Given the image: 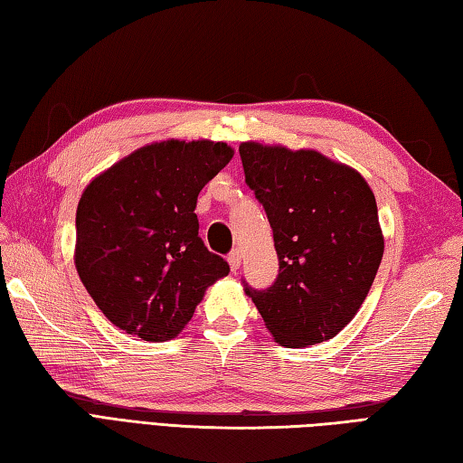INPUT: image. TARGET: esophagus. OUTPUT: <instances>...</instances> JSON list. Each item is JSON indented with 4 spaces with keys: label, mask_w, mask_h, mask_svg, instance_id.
<instances>
[{
    "label": "esophagus",
    "mask_w": 463,
    "mask_h": 463,
    "mask_svg": "<svg viewBox=\"0 0 463 463\" xmlns=\"http://www.w3.org/2000/svg\"><path fill=\"white\" fill-rule=\"evenodd\" d=\"M229 264H231V270L237 272L241 269V250L234 249L231 254H229Z\"/></svg>",
    "instance_id": "1"
}]
</instances>
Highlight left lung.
Listing matches in <instances>:
<instances>
[{"label": "left lung", "instance_id": "left-lung-1", "mask_svg": "<svg viewBox=\"0 0 463 463\" xmlns=\"http://www.w3.org/2000/svg\"><path fill=\"white\" fill-rule=\"evenodd\" d=\"M244 181L262 204L279 254L269 288L244 282L267 328L288 348L330 340L366 300L383 254L368 183L317 151L242 143Z\"/></svg>", "mask_w": 463, "mask_h": 463}]
</instances>
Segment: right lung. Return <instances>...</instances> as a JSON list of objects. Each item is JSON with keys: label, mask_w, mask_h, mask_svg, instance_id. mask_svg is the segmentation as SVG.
Masks as SVG:
<instances>
[{"label": "right lung", "mask_w": 463, "mask_h": 463, "mask_svg": "<svg viewBox=\"0 0 463 463\" xmlns=\"http://www.w3.org/2000/svg\"><path fill=\"white\" fill-rule=\"evenodd\" d=\"M226 143L146 145L97 176L77 206L75 267L117 328L175 338L229 262L204 247L196 196L232 159Z\"/></svg>", "instance_id": "1"}]
</instances>
